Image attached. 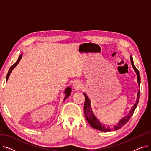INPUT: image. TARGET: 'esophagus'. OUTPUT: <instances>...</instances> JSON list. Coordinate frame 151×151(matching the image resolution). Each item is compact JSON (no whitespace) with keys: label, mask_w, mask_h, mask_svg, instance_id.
Segmentation results:
<instances>
[{"label":"esophagus","mask_w":151,"mask_h":151,"mask_svg":"<svg viewBox=\"0 0 151 151\" xmlns=\"http://www.w3.org/2000/svg\"><path fill=\"white\" fill-rule=\"evenodd\" d=\"M81 83L80 81H76L74 84H73V89L76 91L80 90L81 88Z\"/></svg>","instance_id":"34e87169"}]
</instances>
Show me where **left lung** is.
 I'll list each match as a JSON object with an SVG mask.
<instances>
[{
    "label": "left lung",
    "instance_id": "left-lung-1",
    "mask_svg": "<svg viewBox=\"0 0 151 151\" xmlns=\"http://www.w3.org/2000/svg\"><path fill=\"white\" fill-rule=\"evenodd\" d=\"M130 61H131L132 67L137 74V82H138V86L139 87L140 83H141L140 75L139 73V71L138 70V69L134 65L133 58L131 55H130ZM84 96L85 97L84 110V115H85V117L86 119V120L88 121L89 124L93 129H96L100 130L101 132H109L111 130H117L118 129L122 128V127L129 121V119L132 116V115L134 111V110H135V109L138 105L139 99V96H140V91L139 89V91L137 93V100H136L135 104H134L133 106L130 110L129 114L127 116H124V117H122L121 119L118 122V123L116 124V125H105V124H103L96 117V116L94 115V114L92 111L91 105V101L89 97L86 93H84Z\"/></svg>",
    "mask_w": 151,
    "mask_h": 151
}]
</instances>
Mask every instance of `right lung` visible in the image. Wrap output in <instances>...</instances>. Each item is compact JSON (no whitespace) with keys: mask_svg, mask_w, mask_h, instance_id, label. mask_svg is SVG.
Wrapping results in <instances>:
<instances>
[{"mask_svg":"<svg viewBox=\"0 0 151 151\" xmlns=\"http://www.w3.org/2000/svg\"><path fill=\"white\" fill-rule=\"evenodd\" d=\"M22 53L21 54H20V55L19 56V58H18V59L17 60V61L10 68V70H9V72H8V73H7V75H6V82L8 81V80H9V76H10V74H11V73H12V70L17 66V65L19 63V62H20V60H21V58H22ZM71 88H70V87H69V86H68L67 88L65 89V91H64V94L65 95V98H64V99H63V101H64L67 97H68L70 96V94H71Z\"/></svg>","mask_w":151,"mask_h":151,"instance_id":"obj_1","label":"right lung"}]
</instances>
